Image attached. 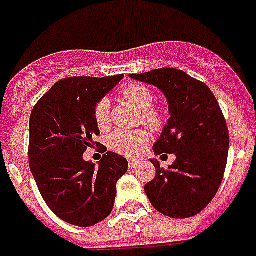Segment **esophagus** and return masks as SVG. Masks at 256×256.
<instances>
[{"instance_id":"esophagus-1","label":"esophagus","mask_w":256,"mask_h":256,"mask_svg":"<svg viewBox=\"0 0 256 256\" xmlns=\"http://www.w3.org/2000/svg\"><path fill=\"white\" fill-rule=\"evenodd\" d=\"M136 164H138V162H136V160H128V166H130V168H136Z\"/></svg>"}]
</instances>
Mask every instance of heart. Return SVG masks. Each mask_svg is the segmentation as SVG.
Masks as SVG:
<instances>
[{
    "label": "heart",
    "instance_id": "b5f03b06",
    "mask_svg": "<svg viewBox=\"0 0 256 256\" xmlns=\"http://www.w3.org/2000/svg\"><path fill=\"white\" fill-rule=\"evenodd\" d=\"M122 96L128 104H132L140 112V118L152 130H160L166 124V112L162 108H154V92L140 84L126 86ZM94 120L100 128L110 124V100L102 98L94 108ZM148 144V136L144 130H122L116 128L108 136V148L114 152L128 156H136Z\"/></svg>",
    "mask_w": 256,
    "mask_h": 256
}]
</instances>
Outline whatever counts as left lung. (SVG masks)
I'll use <instances>...</instances> for the list:
<instances>
[{
  "mask_svg": "<svg viewBox=\"0 0 256 256\" xmlns=\"http://www.w3.org/2000/svg\"><path fill=\"white\" fill-rule=\"evenodd\" d=\"M132 78L164 92L170 118L154 144L156 156L174 154L164 170L152 160L156 178L144 186L152 207L170 218L199 214L216 194L226 170L228 128L208 86L182 70L156 69Z\"/></svg>",
  "mask_w": 256,
  "mask_h": 256,
  "instance_id": "1",
  "label": "left lung"
}]
</instances>
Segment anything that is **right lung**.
I'll return each instance as SVG.
<instances>
[{
  "mask_svg": "<svg viewBox=\"0 0 256 256\" xmlns=\"http://www.w3.org/2000/svg\"><path fill=\"white\" fill-rule=\"evenodd\" d=\"M122 78L120 74L61 80L30 116L32 174L50 210L74 226H94L108 218L116 202V182L128 171L126 158L112 152H104L98 166L84 160L88 148L98 146L96 102Z\"/></svg>",
  "mask_w": 256,
  "mask_h": 256,
  "instance_id": "obj_1",
  "label": "right lung"
}]
</instances>
